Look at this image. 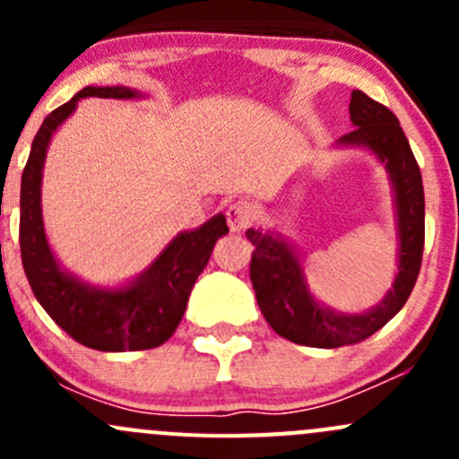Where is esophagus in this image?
<instances>
[{
    "label": "esophagus",
    "instance_id": "esophagus-1",
    "mask_svg": "<svg viewBox=\"0 0 459 459\" xmlns=\"http://www.w3.org/2000/svg\"><path fill=\"white\" fill-rule=\"evenodd\" d=\"M226 221H229V229L235 233H242L251 226L253 221V211L247 202H235L226 208Z\"/></svg>",
    "mask_w": 459,
    "mask_h": 459
}]
</instances>
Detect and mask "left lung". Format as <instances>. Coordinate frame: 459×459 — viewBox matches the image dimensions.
Segmentation results:
<instances>
[{"mask_svg": "<svg viewBox=\"0 0 459 459\" xmlns=\"http://www.w3.org/2000/svg\"><path fill=\"white\" fill-rule=\"evenodd\" d=\"M349 110L355 131L346 133L340 143L368 146L375 151L386 164L395 186L400 266L393 290H388L384 302L362 316H337L322 308L308 295L293 248L281 238L247 230V238L255 247L251 257V281L259 311L277 335L316 349L351 346L371 337L404 307L422 266L424 186L409 140L395 115L367 92H351Z\"/></svg>", "mask_w": 459, "mask_h": 459, "instance_id": "8db88e82", "label": "left lung"}]
</instances>
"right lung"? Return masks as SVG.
<instances>
[{"mask_svg":"<svg viewBox=\"0 0 459 459\" xmlns=\"http://www.w3.org/2000/svg\"><path fill=\"white\" fill-rule=\"evenodd\" d=\"M135 95V91L124 86H86L77 92L44 119L22 175L20 248L32 293L73 340L108 353L148 351L164 344L182 322L188 295L208 264L212 247L229 233L224 215H217L197 230L178 235L140 280L119 290L91 289L57 266L46 242L39 204L41 169L50 137L82 97L128 100Z\"/></svg>","mask_w":459,"mask_h":459,"instance_id":"add662e5","label":"right lung"}]
</instances>
